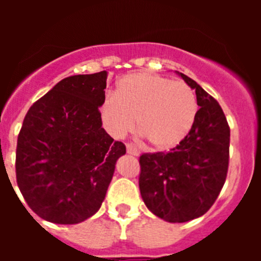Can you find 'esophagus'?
<instances>
[{"instance_id": "34e87169", "label": "esophagus", "mask_w": 261, "mask_h": 261, "mask_svg": "<svg viewBox=\"0 0 261 261\" xmlns=\"http://www.w3.org/2000/svg\"><path fill=\"white\" fill-rule=\"evenodd\" d=\"M126 153L132 155H140V150L133 144H126Z\"/></svg>"}]
</instances>
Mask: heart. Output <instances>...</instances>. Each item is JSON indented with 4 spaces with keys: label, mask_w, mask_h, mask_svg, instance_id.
I'll use <instances>...</instances> for the list:
<instances>
[{
    "label": "heart",
    "mask_w": 261,
    "mask_h": 261,
    "mask_svg": "<svg viewBox=\"0 0 261 261\" xmlns=\"http://www.w3.org/2000/svg\"><path fill=\"white\" fill-rule=\"evenodd\" d=\"M197 99L186 82L151 73H133L117 82L115 95L100 106L103 125L119 138L137 124L138 135L156 150L183 141L197 115Z\"/></svg>",
    "instance_id": "heart-1"
}]
</instances>
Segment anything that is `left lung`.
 I'll return each mask as SVG.
<instances>
[{
  "label": "left lung",
  "instance_id": "8db88e82",
  "mask_svg": "<svg viewBox=\"0 0 261 261\" xmlns=\"http://www.w3.org/2000/svg\"><path fill=\"white\" fill-rule=\"evenodd\" d=\"M199 111L190 133L170 151L140 156L138 186L151 213L168 222H187L205 214L217 200L229 168L230 126L222 108L192 78Z\"/></svg>",
  "mask_w": 261,
  "mask_h": 261
}]
</instances>
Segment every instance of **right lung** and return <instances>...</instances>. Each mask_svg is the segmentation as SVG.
I'll list each match as a JSON object with an SVG mask.
<instances>
[{
	"instance_id": "add662e5",
	"label": "right lung",
	"mask_w": 261,
	"mask_h": 261,
	"mask_svg": "<svg viewBox=\"0 0 261 261\" xmlns=\"http://www.w3.org/2000/svg\"><path fill=\"white\" fill-rule=\"evenodd\" d=\"M107 71L64 78L30 107L18 135L15 174L43 220L73 225L99 211L125 145L102 128Z\"/></svg>"
}]
</instances>
